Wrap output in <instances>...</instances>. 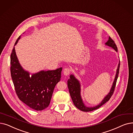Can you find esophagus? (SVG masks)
Instances as JSON below:
<instances>
[{"instance_id": "34e87169", "label": "esophagus", "mask_w": 133, "mask_h": 133, "mask_svg": "<svg viewBox=\"0 0 133 133\" xmlns=\"http://www.w3.org/2000/svg\"><path fill=\"white\" fill-rule=\"evenodd\" d=\"M63 74H64L65 76H68V75L70 74L71 70L69 68H66L64 69V70H63Z\"/></svg>"}]
</instances>
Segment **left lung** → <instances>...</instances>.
<instances>
[{
	"mask_svg": "<svg viewBox=\"0 0 133 133\" xmlns=\"http://www.w3.org/2000/svg\"><path fill=\"white\" fill-rule=\"evenodd\" d=\"M105 45H108L109 47L112 48L114 50L117 51V47L116 44H115L114 40L110 36L109 37L108 41L105 43ZM119 66H120V61L119 62V63H118V67L116 70V76H115V78L113 82L112 87L111 88L110 91V92H109V94L104 97V98L103 99V101L99 104L98 105L94 107H88L85 105L80 95V91H81L80 84L79 82V80L74 76V75L71 74L70 76V78L68 79L67 81V85H68L69 92H70V94L71 95V98L72 99L74 105L78 109L80 110L81 111H83L84 112H89L99 108L103 104H104L106 102L109 101V100L110 99V98L113 95L115 86H116V82H117L118 73H119Z\"/></svg>",
	"mask_w": 133,
	"mask_h": 133,
	"instance_id": "1",
	"label": "left lung"
}]
</instances>
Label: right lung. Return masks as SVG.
<instances>
[{"label":"right lung","mask_w":133,"mask_h":133,"mask_svg":"<svg viewBox=\"0 0 133 133\" xmlns=\"http://www.w3.org/2000/svg\"><path fill=\"white\" fill-rule=\"evenodd\" d=\"M19 36L15 45L20 39ZM10 71L16 93L19 99L30 108L41 111L50 104L56 84L60 82L62 67L52 71H41L30 75L20 65L15 47L10 57Z\"/></svg>","instance_id":"right-lung-1"}]
</instances>
